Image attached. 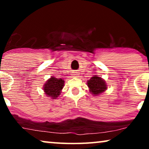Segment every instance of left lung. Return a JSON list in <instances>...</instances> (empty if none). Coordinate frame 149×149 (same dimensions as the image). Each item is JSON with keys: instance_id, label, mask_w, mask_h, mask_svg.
I'll return each mask as SVG.
<instances>
[{"instance_id": "8db88e82", "label": "left lung", "mask_w": 149, "mask_h": 149, "mask_svg": "<svg viewBox=\"0 0 149 149\" xmlns=\"http://www.w3.org/2000/svg\"><path fill=\"white\" fill-rule=\"evenodd\" d=\"M87 86L90 89L89 90L90 92L92 93L94 95L100 94L107 88V85L105 81L101 77H98L97 75H94L87 81Z\"/></svg>"}]
</instances>
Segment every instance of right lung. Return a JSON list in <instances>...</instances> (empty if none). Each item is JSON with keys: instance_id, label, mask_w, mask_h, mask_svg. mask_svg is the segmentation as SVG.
Returning <instances> with one entry per match:
<instances>
[{"instance_id": "1", "label": "right lung", "mask_w": 149, "mask_h": 149, "mask_svg": "<svg viewBox=\"0 0 149 149\" xmlns=\"http://www.w3.org/2000/svg\"><path fill=\"white\" fill-rule=\"evenodd\" d=\"M64 85V81L62 79H56L52 77L47 80L44 85L43 90L45 94L52 99H56V97L60 94Z\"/></svg>"}]
</instances>
